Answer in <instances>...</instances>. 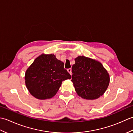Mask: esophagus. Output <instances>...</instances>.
<instances>
[{
  "mask_svg": "<svg viewBox=\"0 0 133 133\" xmlns=\"http://www.w3.org/2000/svg\"><path fill=\"white\" fill-rule=\"evenodd\" d=\"M67 71H68L69 72V74L70 75H72V72H71V69H69L68 70H67Z\"/></svg>",
  "mask_w": 133,
  "mask_h": 133,
  "instance_id": "obj_1",
  "label": "esophagus"
}]
</instances>
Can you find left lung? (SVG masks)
<instances>
[{
    "label": "left lung",
    "instance_id": "8db88e82",
    "mask_svg": "<svg viewBox=\"0 0 133 133\" xmlns=\"http://www.w3.org/2000/svg\"><path fill=\"white\" fill-rule=\"evenodd\" d=\"M72 67V82L77 94L94 100L102 96L110 83V75L100 62L78 56Z\"/></svg>",
    "mask_w": 133,
    "mask_h": 133
}]
</instances>
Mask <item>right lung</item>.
<instances>
[{"mask_svg": "<svg viewBox=\"0 0 133 133\" xmlns=\"http://www.w3.org/2000/svg\"><path fill=\"white\" fill-rule=\"evenodd\" d=\"M71 77L63 62L55 55L42 54L36 58L25 73V84L33 97L44 100L55 96L62 81Z\"/></svg>", "mask_w": 133, "mask_h": 133, "instance_id": "right-lung-1", "label": "right lung"}]
</instances>
